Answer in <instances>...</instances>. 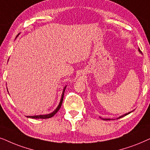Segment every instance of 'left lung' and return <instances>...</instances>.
Returning <instances> with one entry per match:
<instances>
[{
	"instance_id": "left-lung-1",
	"label": "left lung",
	"mask_w": 150,
	"mask_h": 150,
	"mask_svg": "<svg viewBox=\"0 0 150 150\" xmlns=\"http://www.w3.org/2000/svg\"><path fill=\"white\" fill-rule=\"evenodd\" d=\"M139 52H141V50L140 49H139ZM129 113H131V112H128V113H127V114H125V115H122V116H121V117H119L118 119H120V118H121V117H125V116H126V115H128V114H129ZM103 120H104V121H108V120H110V119H102Z\"/></svg>"
}]
</instances>
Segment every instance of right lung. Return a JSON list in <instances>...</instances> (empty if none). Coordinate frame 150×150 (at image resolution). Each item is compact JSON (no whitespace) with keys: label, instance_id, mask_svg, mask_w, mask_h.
Wrapping results in <instances>:
<instances>
[{"label":"right lung","instance_id":"right-lung-1","mask_svg":"<svg viewBox=\"0 0 150 150\" xmlns=\"http://www.w3.org/2000/svg\"><path fill=\"white\" fill-rule=\"evenodd\" d=\"M65 89H66V87H64V90H63V93H62V98H61L60 102H59V105H58V106H57V108L55 110V111H53L52 113L49 114V115H38V116H27V117H28V118H32V119H49V118H51V117H53V116H54L55 114H56L57 112H58L59 108H61L62 103V101H63L64 93Z\"/></svg>","mask_w":150,"mask_h":150}]
</instances>
